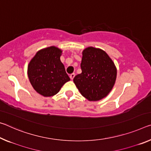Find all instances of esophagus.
Wrapping results in <instances>:
<instances>
[{
  "label": "esophagus",
  "instance_id": "34e87169",
  "mask_svg": "<svg viewBox=\"0 0 151 151\" xmlns=\"http://www.w3.org/2000/svg\"><path fill=\"white\" fill-rule=\"evenodd\" d=\"M75 73H72L71 75H70V79H71V80H73V78H74V77H75Z\"/></svg>",
  "mask_w": 151,
  "mask_h": 151
}]
</instances>
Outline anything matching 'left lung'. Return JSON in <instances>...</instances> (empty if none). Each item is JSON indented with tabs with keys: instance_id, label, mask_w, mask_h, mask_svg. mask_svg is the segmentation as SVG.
I'll list each match as a JSON object with an SVG mask.
<instances>
[{
	"instance_id": "obj_1",
	"label": "left lung",
	"mask_w": 151,
	"mask_h": 151,
	"mask_svg": "<svg viewBox=\"0 0 151 151\" xmlns=\"http://www.w3.org/2000/svg\"><path fill=\"white\" fill-rule=\"evenodd\" d=\"M82 73L73 81L83 97L88 101H99L106 97L115 84L116 67L106 52L88 47L83 51L81 64Z\"/></svg>"
}]
</instances>
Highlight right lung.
Returning a JSON list of instances; mask_svg holds the SVG:
<instances>
[{"label":"right lung","instance_id":"right-lung-1","mask_svg":"<svg viewBox=\"0 0 151 151\" xmlns=\"http://www.w3.org/2000/svg\"><path fill=\"white\" fill-rule=\"evenodd\" d=\"M62 50L50 46L38 51L29 63L27 74L33 88L44 97L57 94L70 81L60 61Z\"/></svg>","mask_w":151,"mask_h":151}]
</instances>
